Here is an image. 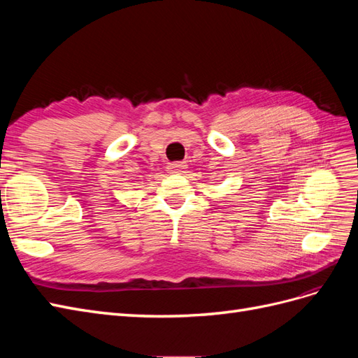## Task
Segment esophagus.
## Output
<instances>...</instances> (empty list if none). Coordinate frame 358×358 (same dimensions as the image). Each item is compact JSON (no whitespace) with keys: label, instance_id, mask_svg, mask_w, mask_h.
I'll return each instance as SVG.
<instances>
[{"label":"esophagus","instance_id":"obj_1","mask_svg":"<svg viewBox=\"0 0 358 358\" xmlns=\"http://www.w3.org/2000/svg\"><path fill=\"white\" fill-rule=\"evenodd\" d=\"M167 169H169V171H170V173H182L183 170L187 169V164H185V162H182V161H178V162H170V164L167 166Z\"/></svg>","mask_w":358,"mask_h":358}]
</instances>
